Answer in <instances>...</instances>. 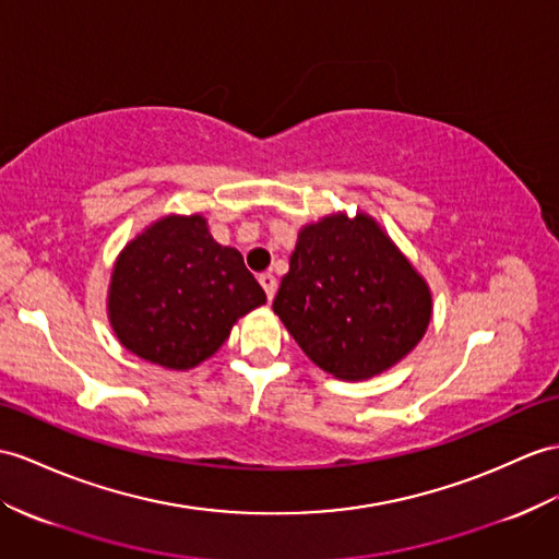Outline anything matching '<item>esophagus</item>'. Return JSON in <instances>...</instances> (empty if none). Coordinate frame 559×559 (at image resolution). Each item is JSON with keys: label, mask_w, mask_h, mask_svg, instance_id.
<instances>
[{"label": "esophagus", "mask_w": 559, "mask_h": 559, "mask_svg": "<svg viewBox=\"0 0 559 559\" xmlns=\"http://www.w3.org/2000/svg\"><path fill=\"white\" fill-rule=\"evenodd\" d=\"M258 282H261V287L265 289L267 298L272 301V296H275V292H277V280H275V275H272V272H263V275L258 277Z\"/></svg>", "instance_id": "34e87169"}]
</instances>
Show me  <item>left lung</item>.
<instances>
[{
	"instance_id": "obj_1",
	"label": "left lung",
	"mask_w": 559,
	"mask_h": 559,
	"mask_svg": "<svg viewBox=\"0 0 559 559\" xmlns=\"http://www.w3.org/2000/svg\"><path fill=\"white\" fill-rule=\"evenodd\" d=\"M272 310L324 372L367 379L417 346L431 294L372 217L338 213L301 229Z\"/></svg>"
}]
</instances>
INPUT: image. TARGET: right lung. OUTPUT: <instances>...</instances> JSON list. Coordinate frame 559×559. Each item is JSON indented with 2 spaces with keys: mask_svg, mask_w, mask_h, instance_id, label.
<instances>
[{
  "mask_svg": "<svg viewBox=\"0 0 559 559\" xmlns=\"http://www.w3.org/2000/svg\"><path fill=\"white\" fill-rule=\"evenodd\" d=\"M263 304L241 253L221 247L201 215L163 217L130 241L108 294L120 344L170 370L211 358L233 324Z\"/></svg>",
  "mask_w": 559,
  "mask_h": 559,
  "instance_id": "add662e5",
  "label": "right lung"
}]
</instances>
